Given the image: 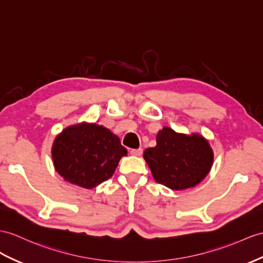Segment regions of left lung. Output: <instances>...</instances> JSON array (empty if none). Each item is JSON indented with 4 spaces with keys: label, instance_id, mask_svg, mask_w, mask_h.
<instances>
[{
    "label": "left lung",
    "instance_id": "8db88e82",
    "mask_svg": "<svg viewBox=\"0 0 263 263\" xmlns=\"http://www.w3.org/2000/svg\"><path fill=\"white\" fill-rule=\"evenodd\" d=\"M127 149L106 127L81 124L68 127L52 147L55 171L66 181L93 189L109 180Z\"/></svg>",
    "mask_w": 263,
    "mask_h": 263
}]
</instances>
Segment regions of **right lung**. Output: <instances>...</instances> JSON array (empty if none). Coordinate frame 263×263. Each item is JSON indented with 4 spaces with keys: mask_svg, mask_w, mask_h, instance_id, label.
Masks as SVG:
<instances>
[{
    "mask_svg": "<svg viewBox=\"0 0 263 263\" xmlns=\"http://www.w3.org/2000/svg\"><path fill=\"white\" fill-rule=\"evenodd\" d=\"M156 142L155 147L144 152V158L155 181L166 187H193L212 167V149L200 135L186 136L164 127L157 134Z\"/></svg>",
    "mask_w": 263,
    "mask_h": 263,
    "instance_id": "add662e5",
    "label": "right lung"
}]
</instances>
